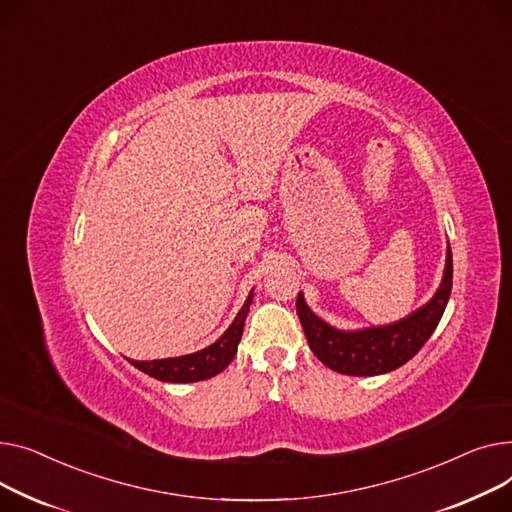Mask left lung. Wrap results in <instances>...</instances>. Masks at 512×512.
I'll return each instance as SVG.
<instances>
[{
    "mask_svg": "<svg viewBox=\"0 0 512 512\" xmlns=\"http://www.w3.org/2000/svg\"><path fill=\"white\" fill-rule=\"evenodd\" d=\"M450 289H453V254L450 246H446L440 287L430 302L397 322L343 330L314 314L302 291L295 306L308 345L324 366L347 376H378L401 368L424 347L444 314Z\"/></svg>",
    "mask_w": 512,
    "mask_h": 512,
    "instance_id": "obj_1",
    "label": "left lung"
}]
</instances>
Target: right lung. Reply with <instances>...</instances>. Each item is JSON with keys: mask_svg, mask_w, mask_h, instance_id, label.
<instances>
[{"mask_svg": "<svg viewBox=\"0 0 512 512\" xmlns=\"http://www.w3.org/2000/svg\"><path fill=\"white\" fill-rule=\"evenodd\" d=\"M254 297V289L246 297V302L242 310L237 312L235 320L229 324L225 333L213 343L200 351L188 353V355H179V357H165V359H153V362H136V359H128V362L138 368L140 372L153 376L163 382H175V384H184V382H198L213 378L221 374L231 362L237 353V345L242 341L244 333V324L250 312V304Z\"/></svg>", "mask_w": 512, "mask_h": 512, "instance_id": "right-lung-1", "label": "right lung"}]
</instances>
